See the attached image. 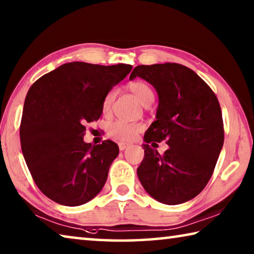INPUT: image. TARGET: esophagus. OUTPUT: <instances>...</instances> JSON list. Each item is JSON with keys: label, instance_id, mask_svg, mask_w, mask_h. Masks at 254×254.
I'll return each mask as SVG.
<instances>
[{"label": "esophagus", "instance_id": "esophagus-1", "mask_svg": "<svg viewBox=\"0 0 254 254\" xmlns=\"http://www.w3.org/2000/svg\"><path fill=\"white\" fill-rule=\"evenodd\" d=\"M127 147H128L127 143H122V142L119 143V148H120V150H121V151H123V150H126Z\"/></svg>", "mask_w": 254, "mask_h": 254}]
</instances>
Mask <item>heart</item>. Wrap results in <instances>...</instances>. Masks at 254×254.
I'll return each mask as SVG.
<instances>
[{
    "label": "heart",
    "mask_w": 254,
    "mask_h": 254,
    "mask_svg": "<svg viewBox=\"0 0 254 254\" xmlns=\"http://www.w3.org/2000/svg\"><path fill=\"white\" fill-rule=\"evenodd\" d=\"M127 88L134 94L141 104L143 106H149L154 101V92L151 86L143 80H134L127 85ZM115 98V92L111 91L107 93L104 101H103L102 109L104 113L110 112L112 103ZM142 130V126L139 123L127 122L124 120H118L113 122L109 127V135L120 142H131L134 140L137 133Z\"/></svg>",
    "instance_id": "heart-1"
}]
</instances>
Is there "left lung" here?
Wrapping results in <instances>:
<instances>
[{
	"mask_svg": "<svg viewBox=\"0 0 254 254\" xmlns=\"http://www.w3.org/2000/svg\"><path fill=\"white\" fill-rule=\"evenodd\" d=\"M140 77L157 91L156 121L144 133V158L136 169L145 191L167 205L186 203L203 190L224 143L220 103L195 71L179 64L136 66ZM166 139L160 156L148 143Z\"/></svg>",
	"mask_w": 254,
	"mask_h": 254,
	"instance_id": "1",
	"label": "left lung"
}]
</instances>
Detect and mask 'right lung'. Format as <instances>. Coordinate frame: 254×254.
<instances>
[{
    "instance_id": "right-lung-1",
    "label": "right lung",
    "mask_w": 254,
    "mask_h": 254,
    "mask_svg": "<svg viewBox=\"0 0 254 254\" xmlns=\"http://www.w3.org/2000/svg\"><path fill=\"white\" fill-rule=\"evenodd\" d=\"M132 66L67 63L40 77L27 94L21 149L34 183L60 205L79 206L104 187L119 147L84 141L86 124L102 115L105 96Z\"/></svg>"
}]
</instances>
